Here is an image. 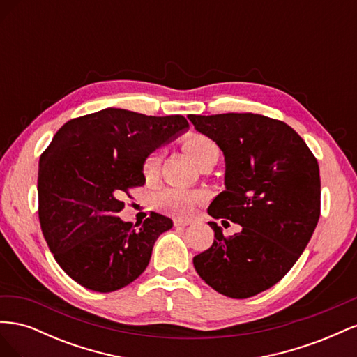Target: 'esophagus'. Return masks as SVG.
<instances>
[{"label":"esophagus","instance_id":"1","mask_svg":"<svg viewBox=\"0 0 357 357\" xmlns=\"http://www.w3.org/2000/svg\"><path fill=\"white\" fill-rule=\"evenodd\" d=\"M192 223L193 220H189V219H174V226H188Z\"/></svg>","mask_w":357,"mask_h":357}]
</instances>
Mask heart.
<instances>
[{
    "instance_id": "heart-1",
    "label": "heart",
    "mask_w": 357,
    "mask_h": 357,
    "mask_svg": "<svg viewBox=\"0 0 357 357\" xmlns=\"http://www.w3.org/2000/svg\"><path fill=\"white\" fill-rule=\"evenodd\" d=\"M183 149L192 158L198 167L214 165L219 159L220 150L215 144L214 139L202 134H190L185 142H183ZM160 152L150 153L144 164H143V176L147 180L155 178L160 165ZM201 197L195 192H190L181 188H162L156 190L152 197L153 205L164 213L176 214V215H188L197 207Z\"/></svg>"
}]
</instances>
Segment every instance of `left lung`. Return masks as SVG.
<instances>
[{
  "label": "left lung",
  "mask_w": 357,
  "mask_h": 357,
  "mask_svg": "<svg viewBox=\"0 0 357 357\" xmlns=\"http://www.w3.org/2000/svg\"><path fill=\"white\" fill-rule=\"evenodd\" d=\"M198 132L225 156V190L208 214L243 226L193 257L205 283L234 299L278 283L305 250L320 218V172L314 155L282 121L253 113L189 114Z\"/></svg>",
  "instance_id": "1"
}]
</instances>
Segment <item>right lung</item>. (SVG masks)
I'll return each mask as SVG.
<instances>
[{"label": "right lung", "instance_id": "obj_1", "mask_svg": "<svg viewBox=\"0 0 357 357\" xmlns=\"http://www.w3.org/2000/svg\"><path fill=\"white\" fill-rule=\"evenodd\" d=\"M186 117L104 109L63 125L40 156L38 218L55 261L83 287L109 294L149 265L172 220L123 222V193L143 186L146 158L188 131Z\"/></svg>", "mask_w": 357, "mask_h": 357}]
</instances>
